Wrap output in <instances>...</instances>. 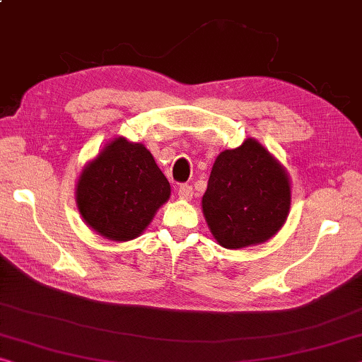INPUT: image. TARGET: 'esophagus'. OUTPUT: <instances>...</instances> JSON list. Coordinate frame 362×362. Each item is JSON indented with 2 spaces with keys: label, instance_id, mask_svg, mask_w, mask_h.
<instances>
[{
  "label": "esophagus",
  "instance_id": "34e87169",
  "mask_svg": "<svg viewBox=\"0 0 362 362\" xmlns=\"http://www.w3.org/2000/svg\"><path fill=\"white\" fill-rule=\"evenodd\" d=\"M192 186H189V185H180L177 186V196H180L181 199H186V200H189V199H192Z\"/></svg>",
  "mask_w": 362,
  "mask_h": 362
}]
</instances>
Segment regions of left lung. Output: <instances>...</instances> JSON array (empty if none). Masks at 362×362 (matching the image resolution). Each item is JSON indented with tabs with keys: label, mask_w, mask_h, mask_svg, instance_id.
Here are the masks:
<instances>
[{
	"label": "left lung",
	"mask_w": 362,
	"mask_h": 362,
	"mask_svg": "<svg viewBox=\"0 0 362 362\" xmlns=\"http://www.w3.org/2000/svg\"><path fill=\"white\" fill-rule=\"evenodd\" d=\"M291 189L281 165L254 139L216 157L202 209L221 246L239 249L270 239L290 212Z\"/></svg>",
	"instance_id": "1"
}]
</instances>
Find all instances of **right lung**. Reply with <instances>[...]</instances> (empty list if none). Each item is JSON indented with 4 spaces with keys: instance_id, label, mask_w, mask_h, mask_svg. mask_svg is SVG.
<instances>
[{
    "instance_id": "1",
    "label": "right lung",
    "mask_w": 362,
    "mask_h": 362,
    "mask_svg": "<svg viewBox=\"0 0 362 362\" xmlns=\"http://www.w3.org/2000/svg\"><path fill=\"white\" fill-rule=\"evenodd\" d=\"M170 192L152 153L118 137L86 166L76 194L88 226L113 241H129L146 230Z\"/></svg>"
}]
</instances>
